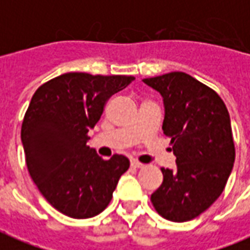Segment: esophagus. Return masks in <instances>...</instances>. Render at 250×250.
I'll return each mask as SVG.
<instances>
[{"label": "esophagus", "instance_id": "34e87169", "mask_svg": "<svg viewBox=\"0 0 250 250\" xmlns=\"http://www.w3.org/2000/svg\"><path fill=\"white\" fill-rule=\"evenodd\" d=\"M130 164H132V167H145L144 164H141L140 161H137V160H132V161H130Z\"/></svg>", "mask_w": 250, "mask_h": 250}]
</instances>
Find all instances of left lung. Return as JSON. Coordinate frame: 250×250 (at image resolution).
I'll use <instances>...</instances> for the list:
<instances>
[{"label": "left lung", "instance_id": "left-lung-1", "mask_svg": "<svg viewBox=\"0 0 250 250\" xmlns=\"http://www.w3.org/2000/svg\"><path fill=\"white\" fill-rule=\"evenodd\" d=\"M164 100V134L177 167H161L164 181L153 193L160 216L184 222L205 212L227 185L234 163L230 117L213 89L183 72L143 80Z\"/></svg>", "mask_w": 250, "mask_h": 250}]
</instances>
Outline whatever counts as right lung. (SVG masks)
Masks as SVG:
<instances>
[{
	"label": "right lung",
	"mask_w": 250,
	"mask_h": 250,
	"mask_svg": "<svg viewBox=\"0 0 250 250\" xmlns=\"http://www.w3.org/2000/svg\"><path fill=\"white\" fill-rule=\"evenodd\" d=\"M134 77L65 73L38 87L21 127L26 167L46 201L72 218L97 216L109 205L129 160H103L86 145L114 93Z\"/></svg>",
	"instance_id": "1"
}]
</instances>
